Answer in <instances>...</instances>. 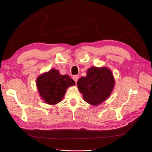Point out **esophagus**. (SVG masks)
<instances>
[{"mask_svg": "<svg viewBox=\"0 0 152 152\" xmlns=\"http://www.w3.org/2000/svg\"><path fill=\"white\" fill-rule=\"evenodd\" d=\"M79 75H74V76L73 77V79L74 80V81L77 83V82L78 79H79Z\"/></svg>", "mask_w": 152, "mask_h": 152, "instance_id": "1", "label": "esophagus"}]
</instances>
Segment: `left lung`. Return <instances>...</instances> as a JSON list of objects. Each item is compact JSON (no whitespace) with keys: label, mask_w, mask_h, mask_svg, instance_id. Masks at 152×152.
<instances>
[{"label":"left lung","mask_w":152,"mask_h":152,"mask_svg":"<svg viewBox=\"0 0 152 152\" xmlns=\"http://www.w3.org/2000/svg\"><path fill=\"white\" fill-rule=\"evenodd\" d=\"M114 84L112 72L105 67H91L87 70V75L77 81L78 87L83 94L84 100L92 105L99 104L107 99Z\"/></svg>","instance_id":"left-lung-1"}]
</instances>
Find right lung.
<instances>
[{
    "label": "right lung",
    "mask_w": 152,
    "mask_h": 152,
    "mask_svg": "<svg viewBox=\"0 0 152 152\" xmlns=\"http://www.w3.org/2000/svg\"><path fill=\"white\" fill-rule=\"evenodd\" d=\"M75 84L74 80L68 75H60L54 69L40 75L37 80L40 95L49 104L60 102L68 87Z\"/></svg>",
    "instance_id": "obj_1"
}]
</instances>
